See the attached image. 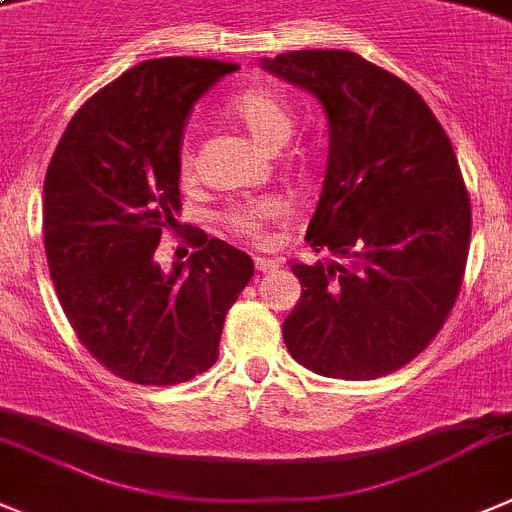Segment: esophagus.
<instances>
[{"label": "esophagus", "instance_id": "obj_1", "mask_svg": "<svg viewBox=\"0 0 512 512\" xmlns=\"http://www.w3.org/2000/svg\"><path fill=\"white\" fill-rule=\"evenodd\" d=\"M253 264H256V271H261V274H269V271L279 269L281 261L266 259V256H256V259H253Z\"/></svg>", "mask_w": 512, "mask_h": 512}]
</instances>
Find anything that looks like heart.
Returning a JSON list of instances; mask_svg holds the SVG:
<instances>
[{
    "instance_id": "b5f03b06",
    "label": "heart",
    "mask_w": 512,
    "mask_h": 512,
    "mask_svg": "<svg viewBox=\"0 0 512 512\" xmlns=\"http://www.w3.org/2000/svg\"><path fill=\"white\" fill-rule=\"evenodd\" d=\"M223 111L228 119H233L251 134L253 142L261 144L264 149H271V152L284 147L294 131L292 106L274 88H246V91L236 93L231 101L225 103ZM192 167H195V159H192L190 147L182 144L180 152H177V172H180L182 182H190ZM287 218L289 205L279 198H264L253 200V203L233 205L225 213V223L231 225L238 236L251 238V241H261L271 225Z\"/></svg>"
}]
</instances>
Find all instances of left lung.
<instances>
[{
  "instance_id": "8db88e82",
  "label": "left lung",
  "mask_w": 512,
  "mask_h": 512,
  "mask_svg": "<svg viewBox=\"0 0 512 512\" xmlns=\"http://www.w3.org/2000/svg\"><path fill=\"white\" fill-rule=\"evenodd\" d=\"M261 68L312 93L330 131L307 241L335 261H292L287 350L327 378H381L437 337L462 287L472 213L457 154L424 98L358 53L297 50Z\"/></svg>"
}]
</instances>
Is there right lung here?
Returning <instances> with one entry per match:
<instances>
[{"label": "right lung", "mask_w": 512, "mask_h": 512, "mask_svg": "<svg viewBox=\"0 0 512 512\" xmlns=\"http://www.w3.org/2000/svg\"><path fill=\"white\" fill-rule=\"evenodd\" d=\"M233 63L144 60L88 98L45 175V253L60 307L88 353L139 386L185 383L213 368L225 312L253 261L195 233L172 271L154 248L180 213L177 152L192 103Z\"/></svg>", "instance_id": "obj_1"}]
</instances>
